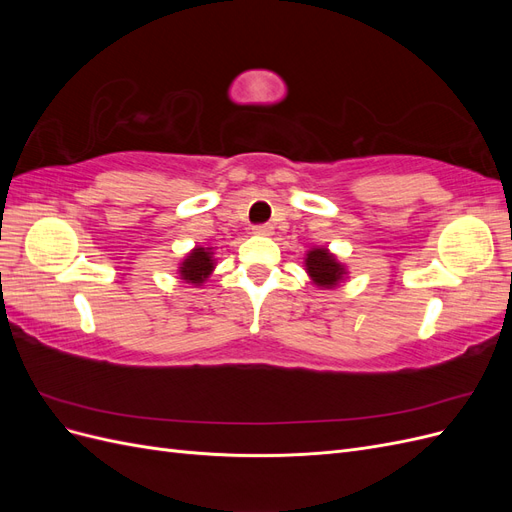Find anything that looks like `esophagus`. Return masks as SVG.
<instances>
[{"label": "esophagus", "instance_id": "1", "mask_svg": "<svg viewBox=\"0 0 512 512\" xmlns=\"http://www.w3.org/2000/svg\"><path fill=\"white\" fill-rule=\"evenodd\" d=\"M252 230L256 232V235H271L273 226H271V224H256Z\"/></svg>", "mask_w": 512, "mask_h": 512}]
</instances>
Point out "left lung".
<instances>
[{"label": "left lung", "mask_w": 512, "mask_h": 512, "mask_svg": "<svg viewBox=\"0 0 512 512\" xmlns=\"http://www.w3.org/2000/svg\"><path fill=\"white\" fill-rule=\"evenodd\" d=\"M307 273L314 277V282L322 288H333L344 277V267L339 265L333 254L327 252V247H318L307 254L305 260Z\"/></svg>", "instance_id": "left-lung-1"}]
</instances>
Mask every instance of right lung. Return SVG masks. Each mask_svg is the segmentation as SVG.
Returning a JSON list of instances; mask_svg holds the SVG:
<instances>
[{
    "mask_svg": "<svg viewBox=\"0 0 512 512\" xmlns=\"http://www.w3.org/2000/svg\"><path fill=\"white\" fill-rule=\"evenodd\" d=\"M179 271H181V277L185 282L203 284L205 277H209V273L213 271L211 252L205 250V247H196V250L188 258H185Z\"/></svg>",
    "mask_w": 512,
    "mask_h": 512,
    "instance_id": "1",
    "label": "right lung"
}]
</instances>
